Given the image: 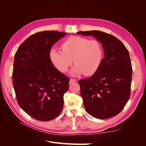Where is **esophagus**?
Instances as JSON below:
<instances>
[{"label":"esophagus","mask_w":146,"mask_h":146,"mask_svg":"<svg viewBox=\"0 0 146 146\" xmlns=\"http://www.w3.org/2000/svg\"><path fill=\"white\" fill-rule=\"evenodd\" d=\"M76 82V80L75 79H70V84H71V83H75Z\"/></svg>","instance_id":"1"}]
</instances>
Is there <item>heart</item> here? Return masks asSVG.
<instances>
[{
	"mask_svg": "<svg viewBox=\"0 0 146 146\" xmlns=\"http://www.w3.org/2000/svg\"><path fill=\"white\" fill-rule=\"evenodd\" d=\"M62 51L52 48L49 58L52 65L61 73H65L72 64L73 76L83 73L85 76L95 74L100 68L104 58V49L97 40H90L81 36H71L61 44Z\"/></svg>",
	"mask_w": 146,
	"mask_h": 146,
	"instance_id": "1",
	"label": "heart"
}]
</instances>
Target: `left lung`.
<instances>
[{
	"label": "left lung",
	"mask_w": 146,
	"mask_h": 146,
	"mask_svg": "<svg viewBox=\"0 0 146 146\" xmlns=\"http://www.w3.org/2000/svg\"><path fill=\"white\" fill-rule=\"evenodd\" d=\"M102 43L104 58L100 68L90 78L80 80V94L86 111L100 119L119 113L131 95L132 68L129 52L115 37L100 31H80Z\"/></svg>",
	"instance_id": "left-lung-1"
}]
</instances>
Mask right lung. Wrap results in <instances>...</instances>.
Returning <instances> with one entry per match:
<instances>
[{
	"instance_id": "obj_1",
	"label": "right lung",
	"mask_w": 146,
	"mask_h": 146,
	"mask_svg": "<svg viewBox=\"0 0 146 146\" xmlns=\"http://www.w3.org/2000/svg\"><path fill=\"white\" fill-rule=\"evenodd\" d=\"M65 35L55 31L34 34L15 54L12 82L18 104L36 120H52L63 109L70 80L52 65L49 52Z\"/></svg>"
}]
</instances>
